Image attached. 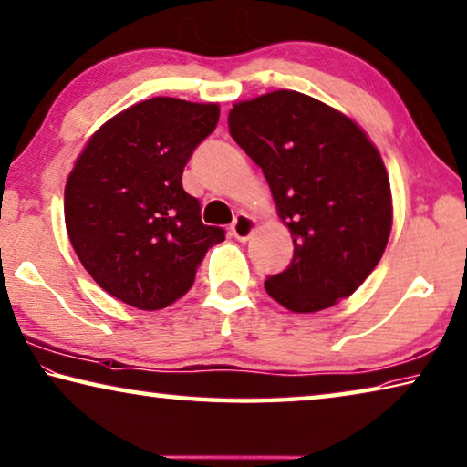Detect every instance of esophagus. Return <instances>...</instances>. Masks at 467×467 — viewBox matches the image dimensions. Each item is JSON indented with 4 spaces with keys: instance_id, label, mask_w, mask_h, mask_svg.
Returning a JSON list of instances; mask_svg holds the SVG:
<instances>
[{
    "instance_id": "1",
    "label": "esophagus",
    "mask_w": 467,
    "mask_h": 467,
    "mask_svg": "<svg viewBox=\"0 0 467 467\" xmlns=\"http://www.w3.org/2000/svg\"><path fill=\"white\" fill-rule=\"evenodd\" d=\"M231 231H233L234 239L247 241L249 236L254 234V231H255V220L251 218V216H247V213H239V216H236L234 222H233Z\"/></svg>"
}]
</instances>
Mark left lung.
Listing matches in <instances>:
<instances>
[{
  "mask_svg": "<svg viewBox=\"0 0 467 467\" xmlns=\"http://www.w3.org/2000/svg\"><path fill=\"white\" fill-rule=\"evenodd\" d=\"M233 139L270 184L293 236V260L264 286L295 314L349 297L387 249L393 199L387 168L351 118L297 91L234 103Z\"/></svg>",
  "mask_w": 467,
  "mask_h": 467,
  "instance_id": "8db88e82",
  "label": "left lung"
}]
</instances>
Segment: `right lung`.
Instances as JSON below:
<instances>
[{
  "label": "right lung",
  "mask_w": 467,
  "mask_h": 467,
  "mask_svg": "<svg viewBox=\"0 0 467 467\" xmlns=\"http://www.w3.org/2000/svg\"><path fill=\"white\" fill-rule=\"evenodd\" d=\"M218 118V103L145 99L109 118L78 155L64 191L66 231L112 297L145 312L168 307L224 241L182 189V170Z\"/></svg>",
  "instance_id": "1"
}]
</instances>
